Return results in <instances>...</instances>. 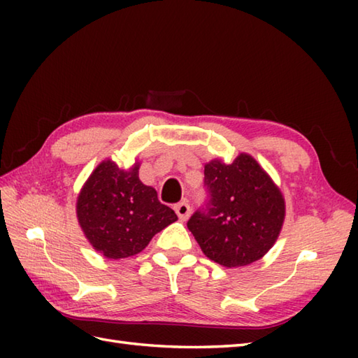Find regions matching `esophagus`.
I'll list each match as a JSON object with an SVG mask.
<instances>
[{
    "instance_id": "esophagus-1",
    "label": "esophagus",
    "mask_w": 358,
    "mask_h": 358,
    "mask_svg": "<svg viewBox=\"0 0 358 358\" xmlns=\"http://www.w3.org/2000/svg\"><path fill=\"white\" fill-rule=\"evenodd\" d=\"M173 209H175V212H177V215H178L180 220H187L189 215H191V206H189L186 201L175 204Z\"/></svg>"
}]
</instances>
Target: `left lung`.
Listing matches in <instances>:
<instances>
[{
	"label": "left lung",
	"mask_w": 358,
	"mask_h": 358,
	"mask_svg": "<svg viewBox=\"0 0 358 358\" xmlns=\"http://www.w3.org/2000/svg\"><path fill=\"white\" fill-rule=\"evenodd\" d=\"M206 200L187 227L208 258L226 268L262 258L275 243L285 220V200L255 159L241 154L232 164L204 166Z\"/></svg>",
	"instance_id": "left-lung-1"
}]
</instances>
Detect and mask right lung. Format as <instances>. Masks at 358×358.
Masks as SVG:
<instances>
[{
	"label": "right lung",
	"mask_w": 358,
	"mask_h": 358,
	"mask_svg": "<svg viewBox=\"0 0 358 358\" xmlns=\"http://www.w3.org/2000/svg\"><path fill=\"white\" fill-rule=\"evenodd\" d=\"M77 217L90 245L113 260L141 252L157 232L177 222L155 189L141 183L138 164L123 171L110 159L98 164L81 189Z\"/></svg>",
	"instance_id": "add662e5"
}]
</instances>
